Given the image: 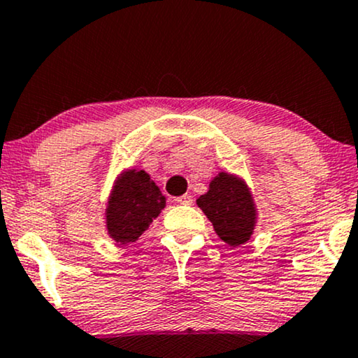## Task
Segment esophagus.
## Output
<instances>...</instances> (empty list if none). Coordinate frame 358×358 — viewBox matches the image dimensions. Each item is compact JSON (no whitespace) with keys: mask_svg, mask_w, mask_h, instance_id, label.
<instances>
[{"mask_svg":"<svg viewBox=\"0 0 358 358\" xmlns=\"http://www.w3.org/2000/svg\"><path fill=\"white\" fill-rule=\"evenodd\" d=\"M175 203H178V205H192L193 203V198H192V195H183V196H178V198H175Z\"/></svg>","mask_w":358,"mask_h":358,"instance_id":"obj_1","label":"esophagus"}]
</instances>
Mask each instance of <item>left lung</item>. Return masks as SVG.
<instances>
[{"label": "left lung", "instance_id": "8db88e82", "mask_svg": "<svg viewBox=\"0 0 358 358\" xmlns=\"http://www.w3.org/2000/svg\"><path fill=\"white\" fill-rule=\"evenodd\" d=\"M215 231L230 247L248 242L255 227V206L247 185L234 175L220 173L210 190L196 200Z\"/></svg>", "mask_w": 358, "mask_h": 358}]
</instances>
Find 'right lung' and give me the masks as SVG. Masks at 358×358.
Wrapping results in <instances>:
<instances>
[{
	"instance_id": "add662e5",
	"label": "right lung",
	"mask_w": 358,
	"mask_h": 358,
	"mask_svg": "<svg viewBox=\"0 0 358 358\" xmlns=\"http://www.w3.org/2000/svg\"><path fill=\"white\" fill-rule=\"evenodd\" d=\"M165 208V196L143 170L120 176L106 208V227L115 242L127 245L148 228Z\"/></svg>"
}]
</instances>
